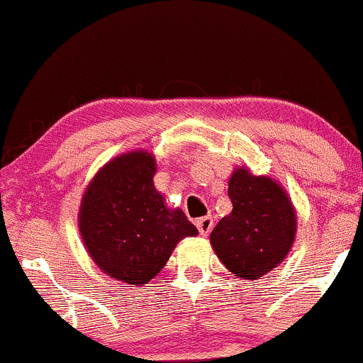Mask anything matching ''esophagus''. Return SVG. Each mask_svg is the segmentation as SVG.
Here are the masks:
<instances>
[{
	"instance_id": "obj_1",
	"label": "esophagus",
	"mask_w": 363,
	"mask_h": 363,
	"mask_svg": "<svg viewBox=\"0 0 363 363\" xmlns=\"http://www.w3.org/2000/svg\"><path fill=\"white\" fill-rule=\"evenodd\" d=\"M212 226H214V219H212V216H203V218L196 219V228H199L200 235L207 237L208 233H211Z\"/></svg>"
}]
</instances>
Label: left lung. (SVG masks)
Segmentation results:
<instances>
[{
  "label": "left lung",
  "instance_id": "8db88e82",
  "mask_svg": "<svg viewBox=\"0 0 363 363\" xmlns=\"http://www.w3.org/2000/svg\"><path fill=\"white\" fill-rule=\"evenodd\" d=\"M232 212L216 225L211 244L230 272L258 279L276 269L295 237L294 205L279 184L239 168L228 182Z\"/></svg>",
  "mask_w": 363,
  "mask_h": 363
}]
</instances>
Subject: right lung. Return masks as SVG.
I'll list each match as a JSON object with an SVG mask.
<instances>
[{
	"instance_id": "obj_1",
	"label": "right lung",
	"mask_w": 363,
	"mask_h": 363,
	"mask_svg": "<svg viewBox=\"0 0 363 363\" xmlns=\"http://www.w3.org/2000/svg\"><path fill=\"white\" fill-rule=\"evenodd\" d=\"M155 158L128 152L105 164L80 205V233L91 258L107 276L149 283L167 265L175 244L199 233L181 208H168L156 191Z\"/></svg>"
}]
</instances>
